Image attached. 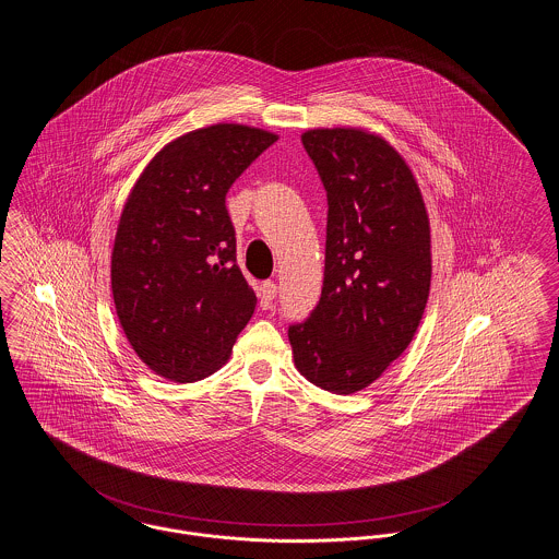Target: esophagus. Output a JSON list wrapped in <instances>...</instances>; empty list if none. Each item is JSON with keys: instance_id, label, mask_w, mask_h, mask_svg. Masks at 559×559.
<instances>
[{"instance_id": "1", "label": "esophagus", "mask_w": 559, "mask_h": 559, "mask_svg": "<svg viewBox=\"0 0 559 559\" xmlns=\"http://www.w3.org/2000/svg\"><path fill=\"white\" fill-rule=\"evenodd\" d=\"M258 296L261 310L272 308V301L276 298V285H274L272 281H265V283L259 287Z\"/></svg>"}]
</instances>
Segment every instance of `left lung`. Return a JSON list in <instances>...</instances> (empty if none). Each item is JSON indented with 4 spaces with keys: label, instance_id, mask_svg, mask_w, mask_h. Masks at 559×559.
Returning a JSON list of instances; mask_svg holds the SVG:
<instances>
[{
    "label": "left lung",
    "instance_id": "8db88e82",
    "mask_svg": "<svg viewBox=\"0 0 559 559\" xmlns=\"http://www.w3.org/2000/svg\"><path fill=\"white\" fill-rule=\"evenodd\" d=\"M301 144L328 193L319 304L289 325L312 385L355 393L411 344L430 296V221L406 162L361 129H310Z\"/></svg>",
    "mask_w": 559,
    "mask_h": 559
}]
</instances>
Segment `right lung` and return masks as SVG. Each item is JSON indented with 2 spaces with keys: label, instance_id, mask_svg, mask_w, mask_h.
<instances>
[{
  "label": "right lung",
  "instance_id": "obj_1",
  "mask_svg": "<svg viewBox=\"0 0 559 559\" xmlns=\"http://www.w3.org/2000/svg\"><path fill=\"white\" fill-rule=\"evenodd\" d=\"M278 138L218 123L164 146L129 193L112 249V298L135 355L193 383L218 370L255 310L236 263L225 195Z\"/></svg>",
  "mask_w": 559,
  "mask_h": 559
}]
</instances>
